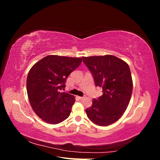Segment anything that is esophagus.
Wrapping results in <instances>:
<instances>
[{
    "label": "esophagus",
    "mask_w": 160,
    "mask_h": 160,
    "mask_svg": "<svg viewBox=\"0 0 160 160\" xmlns=\"http://www.w3.org/2000/svg\"><path fill=\"white\" fill-rule=\"evenodd\" d=\"M78 98H79V99L82 100V99H85V97H78Z\"/></svg>",
    "instance_id": "esophagus-1"
}]
</instances>
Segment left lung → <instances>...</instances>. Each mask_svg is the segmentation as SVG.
<instances>
[{"mask_svg":"<svg viewBox=\"0 0 160 160\" xmlns=\"http://www.w3.org/2000/svg\"><path fill=\"white\" fill-rule=\"evenodd\" d=\"M82 58L93 76L95 85L103 89V95L94 99L86 109L87 115L95 124L108 126L122 117L129 105L133 89L129 67L111 55Z\"/></svg>","mask_w":160,"mask_h":160,"instance_id":"8db88e82","label":"left lung"}]
</instances>
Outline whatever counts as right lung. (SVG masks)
Masks as SVG:
<instances>
[{"instance_id": "add662e5", "label": "right lung", "mask_w": 160, "mask_h": 160, "mask_svg": "<svg viewBox=\"0 0 160 160\" xmlns=\"http://www.w3.org/2000/svg\"><path fill=\"white\" fill-rule=\"evenodd\" d=\"M82 62L81 58L48 55L34 65L27 79L28 100L44 122L57 124L69 117L75 97L61 92L67 77Z\"/></svg>"}]
</instances>
